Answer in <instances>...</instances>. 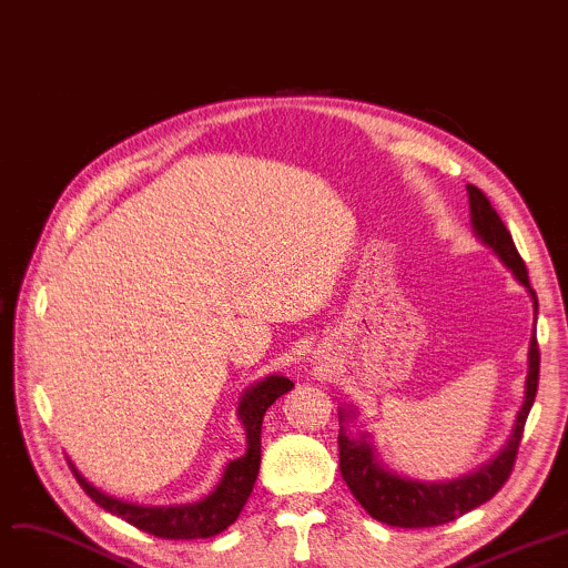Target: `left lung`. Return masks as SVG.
<instances>
[{
	"mask_svg": "<svg viewBox=\"0 0 568 568\" xmlns=\"http://www.w3.org/2000/svg\"><path fill=\"white\" fill-rule=\"evenodd\" d=\"M469 195V214L474 234L481 239L486 246H490L497 257L511 268L514 276L527 287L534 302V315L539 313V302H536V292L529 285L527 266L516 251L511 232L506 230L499 214L493 209L490 200L484 195L481 189L467 184ZM536 320V317H534ZM539 343H536V329L529 341V371L525 382V400L516 416V426L504 444V449L484 463L479 469H474L465 476L452 481H416L400 476L392 469H386L375 454V446L371 442V433H362L359 437H352L347 433V422L352 419L354 409H338V458H341V474L345 484L349 486L352 495L356 497L364 509L379 523L392 527H435L452 523L463 514L476 509L484 501H488L511 476L518 446L523 439L527 414L536 398V386H539Z\"/></svg>",
	"mask_w": 568,
	"mask_h": 568,
	"instance_id": "obj_1",
	"label": "left lung"
}]
</instances>
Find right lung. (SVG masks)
Listing matches in <instances>:
<instances>
[{
	"instance_id": "obj_1",
	"label": "right lung",
	"mask_w": 568,
	"mask_h": 568,
	"mask_svg": "<svg viewBox=\"0 0 568 568\" xmlns=\"http://www.w3.org/2000/svg\"><path fill=\"white\" fill-rule=\"evenodd\" d=\"M292 382L283 375H266L244 392L239 400V419L246 428V454L227 463L221 484L206 497L189 504H170V506H146L135 501L116 499L97 486L89 484L84 476L69 460L71 471L75 474L82 490L92 497L101 509L131 523L133 527L154 534L159 539H209L223 529H227L244 504L248 501L257 471H260V437H262V419L264 412L272 407L283 394L292 389Z\"/></svg>"
}]
</instances>
